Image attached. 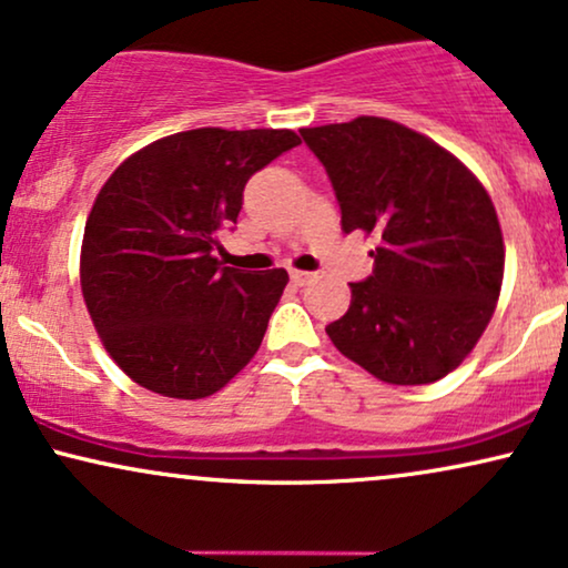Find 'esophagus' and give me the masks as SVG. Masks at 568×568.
<instances>
[{
  "label": "esophagus",
  "mask_w": 568,
  "mask_h": 568,
  "mask_svg": "<svg viewBox=\"0 0 568 568\" xmlns=\"http://www.w3.org/2000/svg\"><path fill=\"white\" fill-rule=\"evenodd\" d=\"M290 276H292V282L297 284V286H302V284H307V282H313V274H307V271H290Z\"/></svg>",
  "instance_id": "esophagus-1"
}]
</instances>
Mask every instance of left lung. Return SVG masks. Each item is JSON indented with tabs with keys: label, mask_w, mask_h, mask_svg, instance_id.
I'll use <instances>...</instances> for the list:
<instances>
[{
	"label": "left lung",
	"mask_w": 568,
	"mask_h": 568,
	"mask_svg": "<svg viewBox=\"0 0 568 568\" xmlns=\"http://www.w3.org/2000/svg\"><path fill=\"white\" fill-rule=\"evenodd\" d=\"M326 166L344 232L378 237L373 274L328 323L334 347L375 378L419 386L475 349L504 282L488 190L454 153L383 116L302 128Z\"/></svg>",
	"instance_id": "obj_1"
}]
</instances>
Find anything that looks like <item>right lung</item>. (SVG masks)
Listing matches in <instances>:
<instances>
[{
  "label": "right lung",
  "instance_id": "right-lung-1",
  "mask_svg": "<svg viewBox=\"0 0 568 568\" xmlns=\"http://www.w3.org/2000/svg\"><path fill=\"white\" fill-rule=\"evenodd\" d=\"M294 145L292 130L174 132L99 190L80 286L106 352L138 386L203 399L253 359L290 276L221 266L219 232L237 224L250 176Z\"/></svg>",
  "mask_w": 568,
  "mask_h": 568
}]
</instances>
